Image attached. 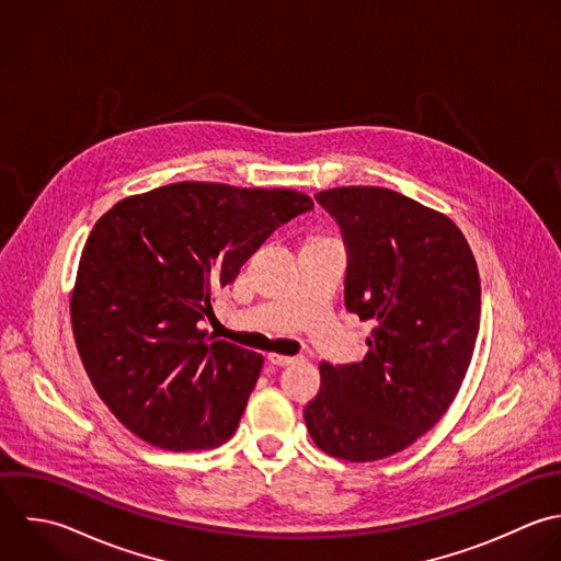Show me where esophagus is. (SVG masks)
Returning a JSON list of instances; mask_svg holds the SVG:
<instances>
[{"label": "esophagus", "instance_id": "obj_1", "mask_svg": "<svg viewBox=\"0 0 561 561\" xmlns=\"http://www.w3.org/2000/svg\"><path fill=\"white\" fill-rule=\"evenodd\" d=\"M268 360L277 367H286V365H293L297 358L295 356H284V354H268Z\"/></svg>", "mask_w": 561, "mask_h": 561}]
</instances>
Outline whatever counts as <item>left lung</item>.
Wrapping results in <instances>:
<instances>
[{
  "mask_svg": "<svg viewBox=\"0 0 561 561\" xmlns=\"http://www.w3.org/2000/svg\"><path fill=\"white\" fill-rule=\"evenodd\" d=\"M314 198L343 229L345 306L376 330L360 363H321L304 417L325 455L378 461L417 442L457 398L479 336V268L446 214L400 192L347 185Z\"/></svg>",
  "mask_w": 561,
  "mask_h": 561,
  "instance_id": "left-lung-1",
  "label": "left lung"
}]
</instances>
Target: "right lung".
Listing matches in <instances>:
<instances>
[{"label": "right lung", "mask_w": 561, "mask_h": 561, "mask_svg": "<svg viewBox=\"0 0 561 561\" xmlns=\"http://www.w3.org/2000/svg\"><path fill=\"white\" fill-rule=\"evenodd\" d=\"M297 190L181 181L115 203L91 229L69 299L84 371L141 442L185 453L238 428L262 354L201 321L260 244L312 209Z\"/></svg>", "instance_id": "right-lung-1"}]
</instances>
